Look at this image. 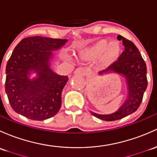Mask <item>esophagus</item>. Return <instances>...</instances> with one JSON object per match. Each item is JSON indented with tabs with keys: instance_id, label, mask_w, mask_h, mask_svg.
<instances>
[{
	"instance_id": "obj_1",
	"label": "esophagus",
	"mask_w": 157,
	"mask_h": 157,
	"mask_svg": "<svg viewBox=\"0 0 157 157\" xmlns=\"http://www.w3.org/2000/svg\"><path fill=\"white\" fill-rule=\"evenodd\" d=\"M75 74H78V75H87V70H85L83 67H79V68L76 69L75 71Z\"/></svg>"
}]
</instances>
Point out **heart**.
<instances>
[{
	"label": "heart",
	"mask_w": 157,
	"mask_h": 157,
	"mask_svg": "<svg viewBox=\"0 0 157 157\" xmlns=\"http://www.w3.org/2000/svg\"><path fill=\"white\" fill-rule=\"evenodd\" d=\"M121 53V47L119 43L116 41L109 42L104 39L82 50L80 57L84 60H94L102 56V64L108 65L117 60Z\"/></svg>",
	"instance_id": "1"
}]
</instances>
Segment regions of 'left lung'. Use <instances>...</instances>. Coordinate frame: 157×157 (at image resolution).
Instances as JSON below:
<instances>
[{"label":"left lung","instance_id":"left-lung-1","mask_svg":"<svg viewBox=\"0 0 157 157\" xmlns=\"http://www.w3.org/2000/svg\"><path fill=\"white\" fill-rule=\"evenodd\" d=\"M117 40H122L124 51L116 61L99 73L114 71L122 74L126 78L128 95L125 102L116 112L111 114H98L91 112L94 117L105 121H113L136 112L142 102L143 96L147 87V67L144 59L136 45L130 40L118 35Z\"/></svg>","mask_w":157,"mask_h":157}]
</instances>
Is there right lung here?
<instances>
[{
    "label": "right lung",
    "mask_w": 157,
    "mask_h": 157,
    "mask_svg": "<svg viewBox=\"0 0 157 157\" xmlns=\"http://www.w3.org/2000/svg\"><path fill=\"white\" fill-rule=\"evenodd\" d=\"M67 40L42 36L25 38L13 50L6 67L5 90L16 113L34 121L53 117L61 107V93L68 82L50 68L52 51L58 49ZM31 71L38 73L31 80Z\"/></svg>",
    "instance_id": "1"
}]
</instances>
